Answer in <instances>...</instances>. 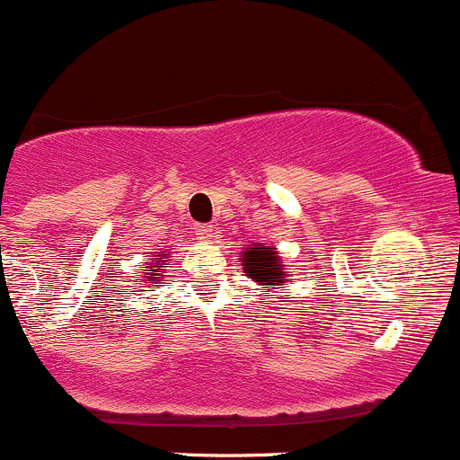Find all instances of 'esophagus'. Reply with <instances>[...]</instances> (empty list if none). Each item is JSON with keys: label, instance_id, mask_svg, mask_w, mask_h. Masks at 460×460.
I'll use <instances>...</instances> for the list:
<instances>
[{"label": "esophagus", "instance_id": "obj_1", "mask_svg": "<svg viewBox=\"0 0 460 460\" xmlns=\"http://www.w3.org/2000/svg\"><path fill=\"white\" fill-rule=\"evenodd\" d=\"M197 236L201 241H212V236H215V228H212V226H208V224H201V226H197Z\"/></svg>", "mask_w": 460, "mask_h": 460}]
</instances>
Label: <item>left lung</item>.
Here are the masks:
<instances>
[{
    "mask_svg": "<svg viewBox=\"0 0 460 460\" xmlns=\"http://www.w3.org/2000/svg\"><path fill=\"white\" fill-rule=\"evenodd\" d=\"M241 266H243L245 277L261 286L263 293L281 288L286 284V266L275 245L250 243L241 252Z\"/></svg>",
    "mask_w": 460,
    "mask_h": 460,
    "instance_id": "obj_1",
    "label": "left lung"
}]
</instances>
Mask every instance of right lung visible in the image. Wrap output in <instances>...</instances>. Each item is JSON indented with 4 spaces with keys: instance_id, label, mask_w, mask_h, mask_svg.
Segmentation results:
<instances>
[{
    "instance_id": "add662e5",
    "label": "right lung",
    "mask_w": 460,
    "mask_h": 460,
    "mask_svg": "<svg viewBox=\"0 0 460 460\" xmlns=\"http://www.w3.org/2000/svg\"><path fill=\"white\" fill-rule=\"evenodd\" d=\"M167 257H170V252H154L152 259H147V263H145L143 268H147V272H145V284H161L163 281V272H165L167 268ZM147 288V286H145Z\"/></svg>"
}]
</instances>
